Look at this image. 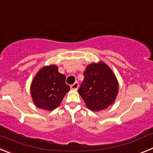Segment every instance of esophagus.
I'll return each mask as SVG.
<instances>
[{"mask_svg": "<svg viewBox=\"0 0 153 153\" xmlns=\"http://www.w3.org/2000/svg\"><path fill=\"white\" fill-rule=\"evenodd\" d=\"M78 88V82H75L73 85H71V89L77 90Z\"/></svg>", "mask_w": 153, "mask_h": 153, "instance_id": "1", "label": "esophagus"}]
</instances>
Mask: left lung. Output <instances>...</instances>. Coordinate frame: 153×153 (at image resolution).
Listing matches in <instances>:
<instances>
[{
	"label": "left lung",
	"instance_id": "left-lung-1",
	"mask_svg": "<svg viewBox=\"0 0 153 153\" xmlns=\"http://www.w3.org/2000/svg\"><path fill=\"white\" fill-rule=\"evenodd\" d=\"M84 76L78 93L88 109L100 111L115 102L118 92V81L106 64L102 62L90 64Z\"/></svg>",
	"mask_w": 153,
	"mask_h": 153
}]
</instances>
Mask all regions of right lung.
Returning a JSON list of instances; mask_svg holds the SVG:
<instances>
[{"mask_svg": "<svg viewBox=\"0 0 153 153\" xmlns=\"http://www.w3.org/2000/svg\"><path fill=\"white\" fill-rule=\"evenodd\" d=\"M65 76L58 72L56 65L44 66L36 74L31 85V95L35 105L51 111L59 106L69 91Z\"/></svg>", "mask_w": 153, "mask_h": 153, "instance_id": "obj_1", "label": "right lung"}]
</instances>
